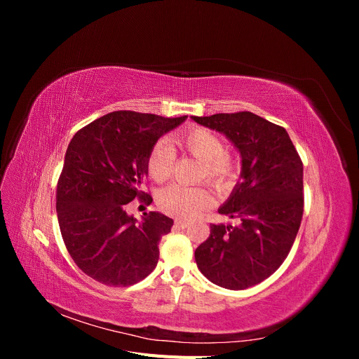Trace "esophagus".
Segmentation results:
<instances>
[{"mask_svg": "<svg viewBox=\"0 0 359 359\" xmlns=\"http://www.w3.org/2000/svg\"><path fill=\"white\" fill-rule=\"evenodd\" d=\"M187 224H189L187 220H182V219H177V220H175V226L182 227V229H184V227H187Z\"/></svg>", "mask_w": 359, "mask_h": 359, "instance_id": "obj_1", "label": "esophagus"}]
</instances>
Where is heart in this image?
<instances>
[{
  "label": "heart",
  "instance_id": "obj_1",
  "mask_svg": "<svg viewBox=\"0 0 359 359\" xmlns=\"http://www.w3.org/2000/svg\"><path fill=\"white\" fill-rule=\"evenodd\" d=\"M184 153L201 161V180L210 181L214 186H226L236 173V161L226 154L224 144L220 136H217L208 128H190L187 132L177 135L172 139ZM175 149L168 142H158L151 149L148 156V173L157 182H165L170 178L175 166ZM212 203V196L208 190L202 187H184L180 184H172L163 189L157 196L158 208L170 215L193 217L199 211L208 208Z\"/></svg>",
  "mask_w": 359,
  "mask_h": 359
}]
</instances>
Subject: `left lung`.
I'll list each match as a JSON object with an SVG mask.
<instances>
[{"label": "left lung", "instance_id": "1", "mask_svg": "<svg viewBox=\"0 0 359 359\" xmlns=\"http://www.w3.org/2000/svg\"><path fill=\"white\" fill-rule=\"evenodd\" d=\"M191 119L224 135L241 156L240 181L219 208L240 223L211 224L194 259L214 285L252 287L276 273L295 241L304 211L302 161L283 127L252 112Z\"/></svg>", "mask_w": 359, "mask_h": 359}]
</instances>
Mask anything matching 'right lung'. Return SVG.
<instances>
[{
	"label": "right lung",
	"mask_w": 359,
	"mask_h": 359,
	"mask_svg": "<svg viewBox=\"0 0 359 359\" xmlns=\"http://www.w3.org/2000/svg\"><path fill=\"white\" fill-rule=\"evenodd\" d=\"M186 119L116 111L70 140L57 186V214L64 244L86 276L119 287L153 273L158 243L173 220L151 211L137 222L126 205L149 198L140 187L151 149Z\"/></svg>",
	"instance_id": "add662e5"
}]
</instances>
